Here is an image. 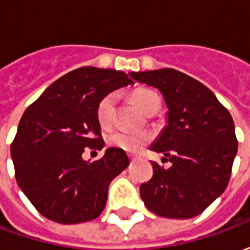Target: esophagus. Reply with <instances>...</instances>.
Segmentation results:
<instances>
[{
  "mask_svg": "<svg viewBox=\"0 0 250 250\" xmlns=\"http://www.w3.org/2000/svg\"><path fill=\"white\" fill-rule=\"evenodd\" d=\"M128 157H130V159H131V161H135V159H136V157H135V155H132V154H130V155H128Z\"/></svg>",
  "mask_w": 250,
  "mask_h": 250,
  "instance_id": "obj_1",
  "label": "esophagus"
}]
</instances>
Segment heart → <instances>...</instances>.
<instances>
[{
    "mask_svg": "<svg viewBox=\"0 0 250 250\" xmlns=\"http://www.w3.org/2000/svg\"><path fill=\"white\" fill-rule=\"evenodd\" d=\"M132 99L136 105L145 112L150 114L154 109L159 108V96L148 89H139L132 95ZM115 105V95H105L96 107V118L102 125H108L112 120ZM107 143L115 148H120L127 152H139L143 150L148 142L151 141V135L148 132H130V131L114 130L107 134Z\"/></svg>",
    "mask_w": 250,
    "mask_h": 250,
    "instance_id": "obj_1",
    "label": "heart"
}]
</instances>
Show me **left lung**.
<instances>
[{
  "mask_svg": "<svg viewBox=\"0 0 250 250\" xmlns=\"http://www.w3.org/2000/svg\"><path fill=\"white\" fill-rule=\"evenodd\" d=\"M130 76L158 88L168 109L167 125L150 148L163 152L171 167L151 163L154 175L141 185L143 202L167 218L201 214L230 179L238 143L229 111L202 83L171 68Z\"/></svg>",
  "mask_w": 250,
  "mask_h": 250,
  "instance_id": "left-lung-1",
  "label": "left lung"
}]
</instances>
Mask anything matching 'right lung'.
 I'll return each instance as SVG.
<instances>
[{"instance_id": "obj_1", "label": "right lung", "mask_w": 250, "mask_h": 250, "mask_svg": "<svg viewBox=\"0 0 250 250\" xmlns=\"http://www.w3.org/2000/svg\"><path fill=\"white\" fill-rule=\"evenodd\" d=\"M130 84L125 72L83 66L52 83L25 109L10 154L20 188L45 218L80 224L104 210L109 184L130 165L128 157L115 147L93 162L82 155L85 147L104 146L99 102Z\"/></svg>"}]
</instances>
